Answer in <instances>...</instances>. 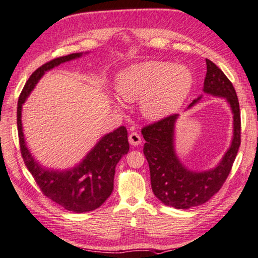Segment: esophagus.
Returning <instances> with one entry per match:
<instances>
[{
	"mask_svg": "<svg viewBox=\"0 0 258 258\" xmlns=\"http://www.w3.org/2000/svg\"><path fill=\"white\" fill-rule=\"evenodd\" d=\"M129 143L132 144L133 146H138L139 144L142 143V137L138 133H132L129 135Z\"/></svg>",
	"mask_w": 258,
	"mask_h": 258,
	"instance_id": "34e87169",
	"label": "esophagus"
}]
</instances>
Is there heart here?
Here are the masks:
<instances>
[{
	"label": "heart",
	"mask_w": 258,
	"mask_h": 258,
	"mask_svg": "<svg viewBox=\"0 0 258 258\" xmlns=\"http://www.w3.org/2000/svg\"><path fill=\"white\" fill-rule=\"evenodd\" d=\"M192 86L191 71L186 66L150 61L130 67L116 79V90L128 102L142 101L147 119L159 121L177 112Z\"/></svg>",
	"instance_id": "obj_1"
}]
</instances>
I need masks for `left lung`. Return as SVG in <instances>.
I'll list each match as a JSON object with an SVG mask.
<instances>
[{"mask_svg": "<svg viewBox=\"0 0 258 258\" xmlns=\"http://www.w3.org/2000/svg\"><path fill=\"white\" fill-rule=\"evenodd\" d=\"M207 72L204 80V92L214 96L224 97L233 113V139L216 168L194 172L184 168L174 151V124L178 114H172L151 123L142 129L146 143L144 154L150 165L152 190L154 195L168 206L187 210L204 204L218 192L227 180L241 142L240 108L236 90L223 71L206 58ZM194 99L189 105L200 101Z\"/></svg>", "mask_w": 258, "mask_h": 258, "instance_id": "left-lung-1", "label": "left lung"}]
</instances>
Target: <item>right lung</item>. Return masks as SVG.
Instances as JSON below:
<instances>
[{
  "mask_svg": "<svg viewBox=\"0 0 258 258\" xmlns=\"http://www.w3.org/2000/svg\"><path fill=\"white\" fill-rule=\"evenodd\" d=\"M83 53H72L48 61L35 70L27 80L17 107V125L20 152L25 164L45 196L67 211L85 213L98 209L113 190L115 166L129 151L128 133L120 126L102 137L79 165L67 171L47 170L40 166L26 146L21 123V108L26 98L45 72L63 62L74 60Z\"/></svg>",
  "mask_w": 258,
  "mask_h": 258,
  "instance_id": "obj_1",
  "label": "right lung"
}]
</instances>
